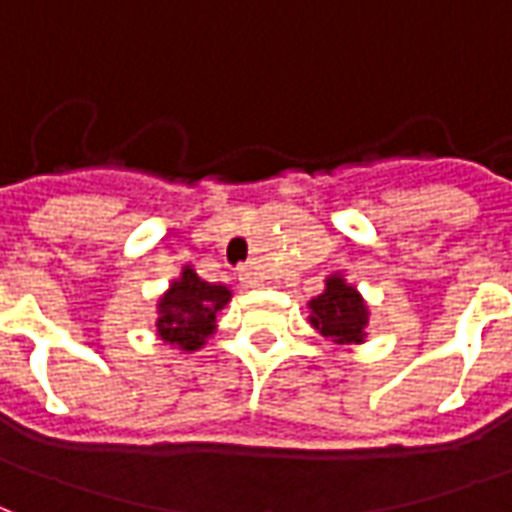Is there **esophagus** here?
<instances>
[{
    "label": "esophagus",
    "mask_w": 512,
    "mask_h": 512,
    "mask_svg": "<svg viewBox=\"0 0 512 512\" xmlns=\"http://www.w3.org/2000/svg\"><path fill=\"white\" fill-rule=\"evenodd\" d=\"M238 279H241L244 288H260V285H263V277H260L252 266L241 268V271H238Z\"/></svg>",
    "instance_id": "esophagus-1"
}]
</instances>
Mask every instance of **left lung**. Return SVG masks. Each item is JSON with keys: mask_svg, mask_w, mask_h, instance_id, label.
Returning a JSON list of instances; mask_svg holds the SVG:
<instances>
[{"mask_svg": "<svg viewBox=\"0 0 512 512\" xmlns=\"http://www.w3.org/2000/svg\"><path fill=\"white\" fill-rule=\"evenodd\" d=\"M310 307V326L323 337H332L337 345L365 343V326L370 318L367 301L356 285L345 282L343 274H332L326 279L321 296L307 304Z\"/></svg>", "mask_w": 512, "mask_h": 512, "instance_id": "left-lung-1", "label": "left lung"}]
</instances>
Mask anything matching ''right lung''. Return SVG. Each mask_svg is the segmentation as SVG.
Instances as JSON below:
<instances>
[{"label":"right lung","instance_id":"1","mask_svg":"<svg viewBox=\"0 0 512 512\" xmlns=\"http://www.w3.org/2000/svg\"><path fill=\"white\" fill-rule=\"evenodd\" d=\"M230 299L233 290L227 285L205 282L194 268L183 266L180 277L158 299V337L183 354L200 351L216 332V318Z\"/></svg>","mask_w":512,"mask_h":512}]
</instances>
